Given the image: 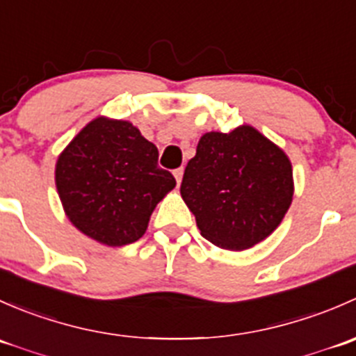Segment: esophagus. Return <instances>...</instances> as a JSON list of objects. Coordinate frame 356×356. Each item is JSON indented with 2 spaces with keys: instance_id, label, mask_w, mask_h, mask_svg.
<instances>
[{
  "instance_id": "1",
  "label": "esophagus",
  "mask_w": 356,
  "mask_h": 356,
  "mask_svg": "<svg viewBox=\"0 0 356 356\" xmlns=\"http://www.w3.org/2000/svg\"><path fill=\"white\" fill-rule=\"evenodd\" d=\"M182 175H184V168H182V167L175 168V170H174V177H175V181H177V186L181 184V181H182Z\"/></svg>"
}]
</instances>
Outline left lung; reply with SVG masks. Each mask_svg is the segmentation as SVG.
Segmentation results:
<instances>
[{
	"label": "left lung",
	"mask_w": 356,
	"mask_h": 356,
	"mask_svg": "<svg viewBox=\"0 0 356 356\" xmlns=\"http://www.w3.org/2000/svg\"><path fill=\"white\" fill-rule=\"evenodd\" d=\"M182 200L201 236L225 250H246L267 238L293 200V168L281 148L250 125L208 132L188 161Z\"/></svg>",
	"instance_id": "1"
}]
</instances>
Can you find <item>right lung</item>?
<instances>
[{"instance_id":"add662e5","label":"right lung","mask_w":356,"mask_h":356,"mask_svg":"<svg viewBox=\"0 0 356 356\" xmlns=\"http://www.w3.org/2000/svg\"><path fill=\"white\" fill-rule=\"evenodd\" d=\"M55 179L72 224L108 246L138 241L158 201L175 188L153 143L129 122L103 117L72 139Z\"/></svg>"}]
</instances>
